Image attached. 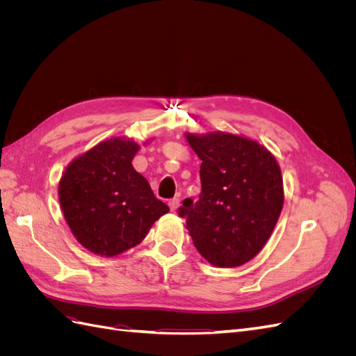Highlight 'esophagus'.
Returning a JSON list of instances; mask_svg holds the SVG:
<instances>
[{
  "mask_svg": "<svg viewBox=\"0 0 356 356\" xmlns=\"http://www.w3.org/2000/svg\"><path fill=\"white\" fill-rule=\"evenodd\" d=\"M178 207H179V199H178V197H174V199L169 200V208H170V211H175Z\"/></svg>",
  "mask_w": 356,
  "mask_h": 356,
  "instance_id": "34e87169",
  "label": "esophagus"
}]
</instances>
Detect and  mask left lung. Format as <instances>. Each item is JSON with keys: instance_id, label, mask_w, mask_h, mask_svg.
Wrapping results in <instances>:
<instances>
[{"instance_id": "left-lung-1", "label": "left lung", "mask_w": 356, "mask_h": 356, "mask_svg": "<svg viewBox=\"0 0 356 356\" xmlns=\"http://www.w3.org/2000/svg\"><path fill=\"white\" fill-rule=\"evenodd\" d=\"M202 160L199 200L178 209L196 250L218 267L250 261L275 229L284 204L281 169L258 143L230 134L187 135Z\"/></svg>"}]
</instances>
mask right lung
<instances>
[{
  "label": "right lung",
  "instance_id": "1",
  "mask_svg": "<svg viewBox=\"0 0 356 356\" xmlns=\"http://www.w3.org/2000/svg\"><path fill=\"white\" fill-rule=\"evenodd\" d=\"M139 147L108 139L75 159L59 182V202L77 241L113 257L141 242L169 208L132 166Z\"/></svg>",
  "mask_w": 356,
  "mask_h": 356
}]
</instances>
